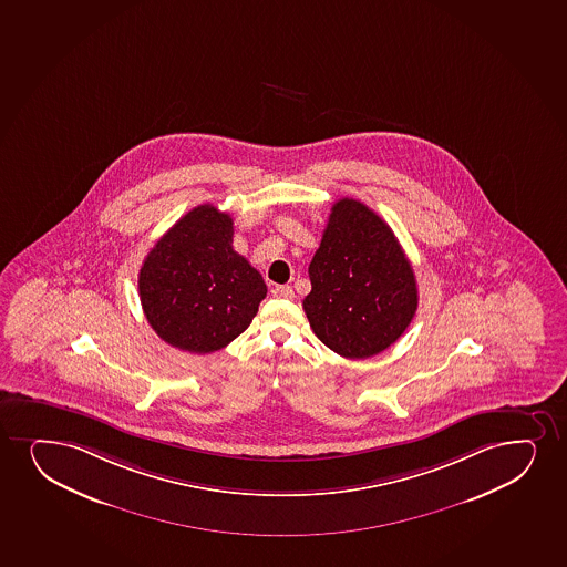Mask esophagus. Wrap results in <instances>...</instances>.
<instances>
[{
  "label": "esophagus",
  "instance_id": "obj_1",
  "mask_svg": "<svg viewBox=\"0 0 567 567\" xmlns=\"http://www.w3.org/2000/svg\"><path fill=\"white\" fill-rule=\"evenodd\" d=\"M271 293H274L275 298H280V300H292L293 298L292 287H288V285L275 287L274 290H271Z\"/></svg>",
  "mask_w": 567,
  "mask_h": 567
}]
</instances>
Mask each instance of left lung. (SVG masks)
I'll use <instances>...</instances> for the list:
<instances>
[{"label":"left lung","mask_w":567,"mask_h":567,"mask_svg":"<svg viewBox=\"0 0 567 567\" xmlns=\"http://www.w3.org/2000/svg\"><path fill=\"white\" fill-rule=\"evenodd\" d=\"M303 300L315 336L346 359H368L393 346L417 309L412 264L393 229L354 199L336 203L309 264Z\"/></svg>","instance_id":"obj_1"}]
</instances>
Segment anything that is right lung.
I'll return each instance as SVG.
<instances>
[{
    "instance_id": "obj_1",
    "label": "right lung",
    "mask_w": 567,
    "mask_h": 567,
    "mask_svg": "<svg viewBox=\"0 0 567 567\" xmlns=\"http://www.w3.org/2000/svg\"><path fill=\"white\" fill-rule=\"evenodd\" d=\"M231 243V216L199 205L147 254L138 275L142 309L168 346L214 353L250 327L267 287Z\"/></svg>"
}]
</instances>
